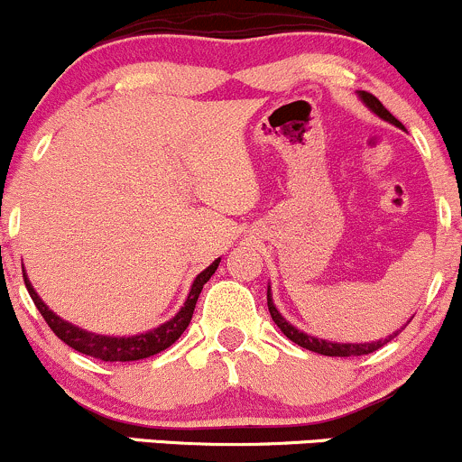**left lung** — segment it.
<instances>
[{
	"label": "left lung",
	"instance_id": "1",
	"mask_svg": "<svg viewBox=\"0 0 462 462\" xmlns=\"http://www.w3.org/2000/svg\"><path fill=\"white\" fill-rule=\"evenodd\" d=\"M359 98L365 103V106L370 107L372 112L376 114V116H381V118H383V121H388V123H392V125H396V127H401V130H403L401 121H396V118L392 116L388 110H385L383 103H381L379 98L374 97V94L359 92ZM266 304H269V312H271L273 321H275V324H277V328L284 332V335L289 337L291 341H295L297 346H301V348H306V350L317 352V355H326V356H361V355H370V352L379 350L381 346H385L390 339H394V337H396V332H394V335H390L388 339L372 341V344H335V341H326V339H319V337L306 335V332L297 330L295 326L289 324V321H286L284 317L280 315V310L275 309V304H273L271 286H269V291H266Z\"/></svg>",
	"mask_w": 462,
	"mask_h": 462
}]
</instances>
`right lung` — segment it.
Segmentation results:
<instances>
[{"mask_svg":"<svg viewBox=\"0 0 462 462\" xmlns=\"http://www.w3.org/2000/svg\"><path fill=\"white\" fill-rule=\"evenodd\" d=\"M217 264H220V257H217L213 264L207 266V269L193 280L185 306H182V309L178 310L170 321H165V324L158 326V328H153L150 332H141V335H134V337H106V335H94V332L77 328V326L68 324V321H63L59 315H54V312L43 304L42 297H39L37 291L32 289L26 273H23V282H26V289L31 292L37 310L42 312L46 324L51 326L54 335H57L63 344H68L70 348L81 352V355L94 356V359H101V361H138L167 350L173 341L187 330V326H189L191 321L193 309H196L198 297H200L202 286L211 280V275L216 273Z\"/></svg>","mask_w":462,"mask_h":462,"instance_id":"obj_1","label":"right lung"}]
</instances>
